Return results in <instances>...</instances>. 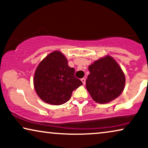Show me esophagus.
Instances as JSON below:
<instances>
[{"instance_id": "34e87169", "label": "esophagus", "mask_w": 148, "mask_h": 148, "mask_svg": "<svg viewBox=\"0 0 148 148\" xmlns=\"http://www.w3.org/2000/svg\"><path fill=\"white\" fill-rule=\"evenodd\" d=\"M81 81H82V82L83 84H84V85L86 84V79H85V78H82V79H81Z\"/></svg>"}]
</instances>
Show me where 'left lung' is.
I'll return each instance as SVG.
<instances>
[{
	"label": "left lung",
	"mask_w": 148,
	"mask_h": 148,
	"mask_svg": "<svg viewBox=\"0 0 148 148\" xmlns=\"http://www.w3.org/2000/svg\"><path fill=\"white\" fill-rule=\"evenodd\" d=\"M86 89L95 102L106 104L120 96L125 77L120 66L110 56L101 58L89 66Z\"/></svg>",
	"instance_id": "obj_1"
}]
</instances>
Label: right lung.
<instances>
[{
    "label": "right lung",
    "mask_w": 148,
    "mask_h": 148,
    "mask_svg": "<svg viewBox=\"0 0 148 148\" xmlns=\"http://www.w3.org/2000/svg\"><path fill=\"white\" fill-rule=\"evenodd\" d=\"M34 88L40 99L48 104L60 105L69 100L73 91L83 84L75 77L74 68L59 51H54L40 62L34 77Z\"/></svg>",
    "instance_id": "1"
}]
</instances>
